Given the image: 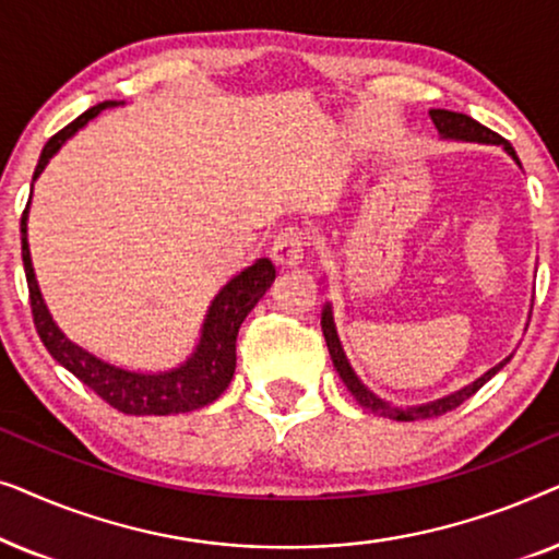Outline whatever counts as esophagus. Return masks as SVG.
<instances>
[{"label": "esophagus", "instance_id": "34e87169", "mask_svg": "<svg viewBox=\"0 0 559 559\" xmlns=\"http://www.w3.org/2000/svg\"><path fill=\"white\" fill-rule=\"evenodd\" d=\"M305 247H308L305 236L300 231H295V228H287V231H282L277 239H274L272 259L282 266H295L302 262Z\"/></svg>", "mask_w": 559, "mask_h": 559}]
</instances>
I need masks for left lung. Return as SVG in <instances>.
<instances>
[{
  "instance_id": "8db88e82",
  "label": "left lung",
  "mask_w": 559,
  "mask_h": 559,
  "mask_svg": "<svg viewBox=\"0 0 559 559\" xmlns=\"http://www.w3.org/2000/svg\"><path fill=\"white\" fill-rule=\"evenodd\" d=\"M430 119L432 124L438 127L440 136H445V140H465V142H480V144H501L503 150L509 152L511 157L516 159V165L522 167V163H519L516 152L511 144L503 140V136H499L496 132H491V129L478 124L476 119H471L468 114H457V111H448V109H432L430 111ZM320 325H323V335H325V343H328V350H331V358H333V366L335 371H338V377L343 379V384L348 386V392L354 394V400L361 404L364 409L373 412V415L379 417H386V419H396V423H415V419H430V417H440L445 415V412L461 407V404L468 400V396H473L478 392L480 386L486 384L488 379L493 377V373H499L503 369V364L509 361H501L496 364L493 369H488L484 377H478L473 384L457 389V392L442 396V400H435V402H427V404H417V407H400V404H389L384 400H379L377 394L371 392L369 386L364 384L361 379L356 377L354 366L348 364L346 354H343V346H341V338H338V331H335V323H333V310H331V302L325 305L323 308V318H320Z\"/></svg>"
}]
</instances>
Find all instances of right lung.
Masks as SVG:
<instances>
[{"mask_svg":"<svg viewBox=\"0 0 559 559\" xmlns=\"http://www.w3.org/2000/svg\"><path fill=\"white\" fill-rule=\"evenodd\" d=\"M124 102H104L91 106L83 111L79 119L52 134L48 144L43 147V155L37 159L33 180L40 178L45 165L50 157L71 140V136L88 124L91 119L98 117L104 109H114ZM29 209V201H27ZM27 209L22 213L20 234H22V264H25V277L29 289V308H33V320L40 335L43 346L48 354L56 358L60 366H66L75 379L102 396L106 404L114 409L124 412V415H180V412L201 409L213 400L224 394V389L231 384L236 369V335L243 318L249 316L251 308L259 302L270 285L274 282V264L270 259H257L254 264L228 280L221 293L213 297L209 312H205L201 341L186 364L178 369L159 371V373H142L129 371L121 366H114L104 358L81 348L68 335L60 331L56 320H52L48 305L43 300L40 287H37L33 259H29L27 243Z\"/></svg>","mask_w":559,"mask_h":559,"instance_id":"obj_1","label":"right lung"}]
</instances>
